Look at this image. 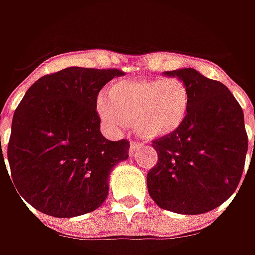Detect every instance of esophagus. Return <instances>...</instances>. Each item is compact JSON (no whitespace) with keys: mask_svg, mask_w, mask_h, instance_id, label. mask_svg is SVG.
Masks as SVG:
<instances>
[{"mask_svg":"<svg viewBox=\"0 0 255 255\" xmlns=\"http://www.w3.org/2000/svg\"><path fill=\"white\" fill-rule=\"evenodd\" d=\"M136 147H139V143H136V142H132L130 143V152H134V149H136Z\"/></svg>","mask_w":255,"mask_h":255,"instance_id":"1","label":"esophagus"}]
</instances>
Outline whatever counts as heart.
Here are the masks:
<instances>
[{
    "instance_id": "obj_1",
    "label": "heart",
    "mask_w": 255,
    "mask_h": 255,
    "mask_svg": "<svg viewBox=\"0 0 255 255\" xmlns=\"http://www.w3.org/2000/svg\"><path fill=\"white\" fill-rule=\"evenodd\" d=\"M102 122L122 130L130 122L144 139H157L179 130L190 112L189 88L176 78L121 81L96 105Z\"/></svg>"
}]
</instances>
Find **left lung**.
<instances>
[{
  "label": "left lung",
  "mask_w": 255,
  "mask_h": 255,
  "mask_svg": "<svg viewBox=\"0 0 255 255\" xmlns=\"http://www.w3.org/2000/svg\"><path fill=\"white\" fill-rule=\"evenodd\" d=\"M190 92V112L179 130L153 140L159 160L147 173L153 201L177 214H201L236 191L249 139L240 103L226 85L193 68L163 72Z\"/></svg>",
  "instance_id": "left-lung-1"
}]
</instances>
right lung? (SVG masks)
Here are the masks:
<instances>
[{"label": "right lung", "instance_id": "obj_1", "mask_svg": "<svg viewBox=\"0 0 255 255\" xmlns=\"http://www.w3.org/2000/svg\"><path fill=\"white\" fill-rule=\"evenodd\" d=\"M122 75L119 69L71 66L39 78L26 91L15 109L6 157L15 189L34 209L66 219L106 200L111 173L129 157L130 144L101 133L96 99ZM1 164L6 170L2 149Z\"/></svg>", "mask_w": 255, "mask_h": 255}]
</instances>
